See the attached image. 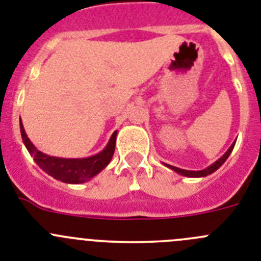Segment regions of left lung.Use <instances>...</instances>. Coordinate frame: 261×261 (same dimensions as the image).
Listing matches in <instances>:
<instances>
[{"label":"left lung","instance_id":"1","mask_svg":"<svg viewBox=\"0 0 261 261\" xmlns=\"http://www.w3.org/2000/svg\"><path fill=\"white\" fill-rule=\"evenodd\" d=\"M234 145H235V142L231 145V146L229 147V150L226 151V153L223 154V155L221 156V158L218 159V161H216V162H214L213 165H211V166H209V167L205 168V170H200V171H188V170H183V168L175 167V166H170V165H166V166H167L168 168H171V170H174V171L177 172V174L183 175V176H188V177H202V176H206V175L213 174V172L216 171V170H218V168H220L221 166H222L223 163H225V161L227 158H229L230 153H231L232 149H234Z\"/></svg>","mask_w":261,"mask_h":261}]
</instances>
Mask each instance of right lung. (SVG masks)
<instances>
[{
    "label": "right lung",
    "instance_id": "add662e5",
    "mask_svg": "<svg viewBox=\"0 0 261 261\" xmlns=\"http://www.w3.org/2000/svg\"><path fill=\"white\" fill-rule=\"evenodd\" d=\"M20 135L29 153L34 156V161L43 171L64 183L80 184L90 180L111 162L116 146L117 132L115 130L112 133L107 146L100 153L89 158H57L41 153L27 137L22 121H20Z\"/></svg>",
    "mask_w": 261,
    "mask_h": 261
}]
</instances>
